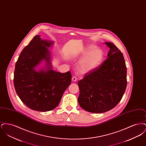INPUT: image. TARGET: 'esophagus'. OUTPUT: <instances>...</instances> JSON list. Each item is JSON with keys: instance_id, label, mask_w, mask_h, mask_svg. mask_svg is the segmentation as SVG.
Segmentation results:
<instances>
[{"instance_id": "obj_1", "label": "esophagus", "mask_w": 146, "mask_h": 146, "mask_svg": "<svg viewBox=\"0 0 146 146\" xmlns=\"http://www.w3.org/2000/svg\"><path fill=\"white\" fill-rule=\"evenodd\" d=\"M72 80L73 82H76V80H77V78H76V76H73L72 78Z\"/></svg>"}]
</instances>
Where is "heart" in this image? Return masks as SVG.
<instances>
[{"instance_id": "b5f03b06", "label": "heart", "mask_w": 146, "mask_h": 146, "mask_svg": "<svg viewBox=\"0 0 146 146\" xmlns=\"http://www.w3.org/2000/svg\"><path fill=\"white\" fill-rule=\"evenodd\" d=\"M84 56L78 65V69L82 73H87L95 70L104 60V52L94 45H90L83 54Z\"/></svg>"}]
</instances>
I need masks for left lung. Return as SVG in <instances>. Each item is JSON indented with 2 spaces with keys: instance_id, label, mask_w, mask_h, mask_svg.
<instances>
[{
  "instance_id": "left-lung-1",
  "label": "left lung",
  "mask_w": 146,
  "mask_h": 146,
  "mask_svg": "<svg viewBox=\"0 0 146 146\" xmlns=\"http://www.w3.org/2000/svg\"><path fill=\"white\" fill-rule=\"evenodd\" d=\"M104 44L110 48L108 58L78 83L79 104L84 110L94 113H104L116 106L127 85L124 56L114 44Z\"/></svg>"
}]
</instances>
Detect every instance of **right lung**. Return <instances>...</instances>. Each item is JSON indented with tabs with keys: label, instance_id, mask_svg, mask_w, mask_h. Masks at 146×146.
<instances>
[{
	"label": "right lung",
	"instance_id": "1",
	"mask_svg": "<svg viewBox=\"0 0 146 146\" xmlns=\"http://www.w3.org/2000/svg\"><path fill=\"white\" fill-rule=\"evenodd\" d=\"M53 44L35 35L23 49L15 64L16 92L22 102L34 111H47L55 108L71 83L70 71L61 73L52 70L48 48ZM42 62L45 64L36 70Z\"/></svg>",
	"mask_w": 146,
	"mask_h": 146
}]
</instances>
